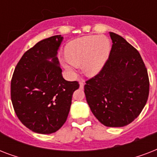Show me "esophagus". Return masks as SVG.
<instances>
[{
  "instance_id": "1",
  "label": "esophagus",
  "mask_w": 157,
  "mask_h": 157,
  "mask_svg": "<svg viewBox=\"0 0 157 157\" xmlns=\"http://www.w3.org/2000/svg\"><path fill=\"white\" fill-rule=\"evenodd\" d=\"M84 86H85V82H84L83 81H80V88L83 89L84 88Z\"/></svg>"
}]
</instances>
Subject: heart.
Wrapping results in <instances>:
<instances>
[{"label":"heart","instance_id":"b5f03b06","mask_svg":"<svg viewBox=\"0 0 157 157\" xmlns=\"http://www.w3.org/2000/svg\"><path fill=\"white\" fill-rule=\"evenodd\" d=\"M109 52L110 41L106 36H84L67 45V59H61V63L69 73L75 74L76 66L82 64L86 75L94 76L100 71Z\"/></svg>","mask_w":157,"mask_h":157}]
</instances>
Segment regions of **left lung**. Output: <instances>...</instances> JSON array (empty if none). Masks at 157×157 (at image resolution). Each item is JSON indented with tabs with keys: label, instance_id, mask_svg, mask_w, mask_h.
Segmentation results:
<instances>
[{
	"label": "left lung",
	"instance_id": "left-lung-1",
	"mask_svg": "<svg viewBox=\"0 0 157 157\" xmlns=\"http://www.w3.org/2000/svg\"><path fill=\"white\" fill-rule=\"evenodd\" d=\"M109 34L108 59L84 89L94 117L105 126L122 127L136 119L146 105L149 78L139 51L121 36Z\"/></svg>",
	"mask_w": 157,
	"mask_h": 157
}]
</instances>
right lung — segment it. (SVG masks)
<instances>
[{
    "label": "right lung",
    "instance_id": "right-lung-1",
    "mask_svg": "<svg viewBox=\"0 0 157 157\" xmlns=\"http://www.w3.org/2000/svg\"><path fill=\"white\" fill-rule=\"evenodd\" d=\"M63 39L54 36L26 51L11 80L14 112L27 128L38 134H52L63 125L73 92L79 88L77 81H66L62 75L57 54Z\"/></svg>",
    "mask_w": 157,
    "mask_h": 157
}]
</instances>
